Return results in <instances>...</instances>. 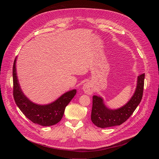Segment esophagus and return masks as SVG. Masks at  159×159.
<instances>
[{"mask_svg":"<svg viewBox=\"0 0 159 159\" xmlns=\"http://www.w3.org/2000/svg\"><path fill=\"white\" fill-rule=\"evenodd\" d=\"M83 90L87 94H91L93 93V87L89 82L85 83L83 86Z\"/></svg>","mask_w":159,"mask_h":159,"instance_id":"34e87169","label":"esophagus"}]
</instances>
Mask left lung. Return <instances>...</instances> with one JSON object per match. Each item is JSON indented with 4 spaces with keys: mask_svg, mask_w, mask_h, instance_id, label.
<instances>
[{
    "mask_svg": "<svg viewBox=\"0 0 159 159\" xmlns=\"http://www.w3.org/2000/svg\"><path fill=\"white\" fill-rule=\"evenodd\" d=\"M145 74L138 77L135 93L128 103L118 109L112 110L104 105L101 98L93 97L91 121L98 127L104 128L120 125L133 114L140 103L143 96Z\"/></svg>",
    "mask_w": 159,
    "mask_h": 159,
    "instance_id": "1",
    "label": "left lung"
}]
</instances>
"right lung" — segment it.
Listing matches in <instances>:
<instances>
[{
  "label": "right lung",
  "mask_w": 159,
  "mask_h": 159,
  "mask_svg": "<svg viewBox=\"0 0 159 159\" xmlns=\"http://www.w3.org/2000/svg\"><path fill=\"white\" fill-rule=\"evenodd\" d=\"M16 58L12 69L13 96L14 101L25 116L33 123L41 126H52L58 123L62 118L66 106L77 93L74 89L60 97L55 102L47 105H38L30 101L22 93L18 82L16 69Z\"/></svg>",
  "instance_id": "obj_1"
}]
</instances>
